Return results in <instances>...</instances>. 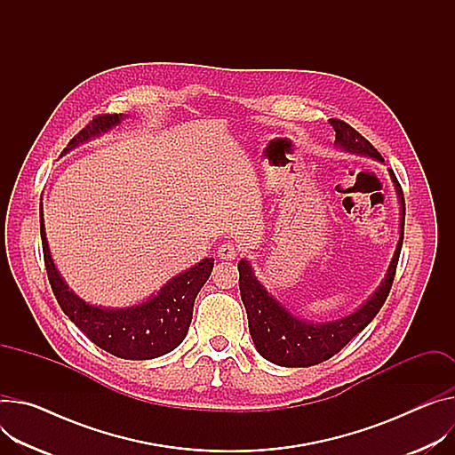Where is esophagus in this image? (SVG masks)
Listing matches in <instances>:
<instances>
[{
    "instance_id": "34e87169",
    "label": "esophagus",
    "mask_w": 455,
    "mask_h": 455,
    "mask_svg": "<svg viewBox=\"0 0 455 455\" xmlns=\"http://www.w3.org/2000/svg\"><path fill=\"white\" fill-rule=\"evenodd\" d=\"M219 257L222 260H233L236 257V248L231 246V243H222V246L219 248Z\"/></svg>"
}]
</instances>
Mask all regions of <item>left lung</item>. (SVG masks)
Here are the masks:
<instances>
[{
  "instance_id": "left-lung-1",
  "label": "left lung",
  "mask_w": 455,
  "mask_h": 455,
  "mask_svg": "<svg viewBox=\"0 0 455 455\" xmlns=\"http://www.w3.org/2000/svg\"><path fill=\"white\" fill-rule=\"evenodd\" d=\"M330 124L335 129V144L340 146L346 151L366 155L371 158H377L382 162L380 153L368 142V140L357 132L352 125L331 118ZM392 179L395 182L401 204H403V220H401V238L397 243L395 255L392 259L387 281H384L375 295L355 313L347 317H342L333 323H323V324H311L304 323L291 313L278 304L257 281L248 260L238 262V286L242 302L246 306L248 321H250V333L253 337V342L259 349V354L267 359L273 364L278 366H288V368H304L319 364L323 361H328L335 354L352 340L357 333H361L379 313L382 304L387 302L397 264L399 255L403 248V238H404V196L401 184L392 171Z\"/></svg>"
}]
</instances>
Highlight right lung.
<instances>
[{
    "mask_svg": "<svg viewBox=\"0 0 455 455\" xmlns=\"http://www.w3.org/2000/svg\"><path fill=\"white\" fill-rule=\"evenodd\" d=\"M120 118L122 115L116 113L94 116L78 134H75L63 153L85 142L91 136L116 125ZM40 233L52 293L65 315L96 346L122 359L146 361L172 352L186 339L193 319L195 299L213 269L212 259H205L189 271L174 276L158 295L144 304L127 309H101L80 300L61 281L49 253L44 213H40Z\"/></svg>",
    "mask_w": 455,
    "mask_h": 455,
    "instance_id": "obj_1",
    "label": "right lung"
}]
</instances>
